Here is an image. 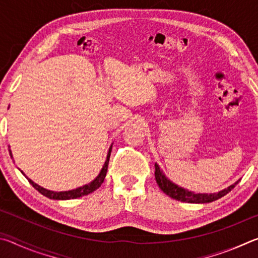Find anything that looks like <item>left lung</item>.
<instances>
[{
    "label": "left lung",
    "mask_w": 258,
    "mask_h": 258,
    "mask_svg": "<svg viewBox=\"0 0 258 258\" xmlns=\"http://www.w3.org/2000/svg\"><path fill=\"white\" fill-rule=\"evenodd\" d=\"M155 177L157 184L159 185L161 191H164L166 195L169 196V197L173 199L178 200V202L190 204H207L215 202V200L224 197L226 194H229V192L235 186V184H238L239 182L237 181L234 184L230 185L224 190L218 191L216 194H195V192L183 189V187L176 185L175 183H173L171 180H168L157 164H155Z\"/></svg>",
    "instance_id": "8db88e82"
}]
</instances>
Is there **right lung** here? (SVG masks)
Wrapping results in <instances>:
<instances>
[{
	"label": "right lung",
	"mask_w": 258,
	"mask_h": 258,
	"mask_svg": "<svg viewBox=\"0 0 258 258\" xmlns=\"http://www.w3.org/2000/svg\"><path fill=\"white\" fill-rule=\"evenodd\" d=\"M111 148L112 146H110L109 148V151H108V155H107V159L104 161V165L101 169V172H100L99 175L94 178L92 182H90L89 184H85L83 186L77 187V189H74V190H69V191H60V192H56V191H51V190H46L44 187L40 186L36 183H34L30 178H28L27 176L25 175L21 171V173L24 174V175L27 177V180L29 181L30 184H32L35 189H36L40 194H42L43 196H45V197L50 198V199H55V200H68V199H76V198H80L83 197V196H87L89 194H92L93 191H95L97 189H99L100 186L104 181V177H106V174H107V169H108V164H109V158H110V154H111ZM10 151V156L12 158V154H11V150Z\"/></svg>",
	"instance_id": "add662e5"
}]
</instances>
